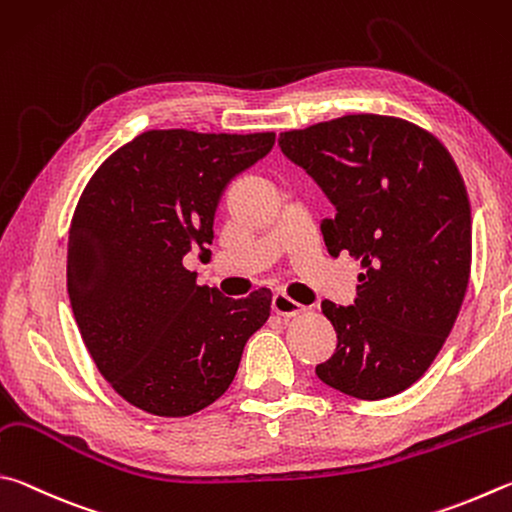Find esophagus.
I'll return each instance as SVG.
<instances>
[{
    "label": "esophagus",
    "mask_w": 512,
    "mask_h": 512,
    "mask_svg": "<svg viewBox=\"0 0 512 512\" xmlns=\"http://www.w3.org/2000/svg\"><path fill=\"white\" fill-rule=\"evenodd\" d=\"M272 312H276L279 317H297L303 312V306L294 299H290L288 294L276 292L272 297Z\"/></svg>",
    "instance_id": "esophagus-1"
}]
</instances>
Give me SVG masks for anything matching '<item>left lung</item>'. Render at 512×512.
<instances>
[{
	"instance_id": "left-lung-1",
	"label": "left lung",
	"mask_w": 512,
	"mask_h": 512,
	"mask_svg": "<svg viewBox=\"0 0 512 512\" xmlns=\"http://www.w3.org/2000/svg\"><path fill=\"white\" fill-rule=\"evenodd\" d=\"M283 155L335 206L321 222L330 256L362 263L353 306L321 303L337 351L317 378L382 400L436 360L459 315L472 263L463 177L432 132L396 116L348 114L279 134Z\"/></svg>"
}]
</instances>
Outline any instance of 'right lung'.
<instances>
[{"instance_id": "add662e5", "label": "right lung", "mask_w": 512, "mask_h": 512, "mask_svg": "<svg viewBox=\"0 0 512 512\" xmlns=\"http://www.w3.org/2000/svg\"><path fill=\"white\" fill-rule=\"evenodd\" d=\"M274 132L148 130L112 152L71 218L67 292L89 355L130 405L182 418L236 378L272 292L227 299L184 256L213 240L224 188L274 146Z\"/></svg>"}]
</instances>
